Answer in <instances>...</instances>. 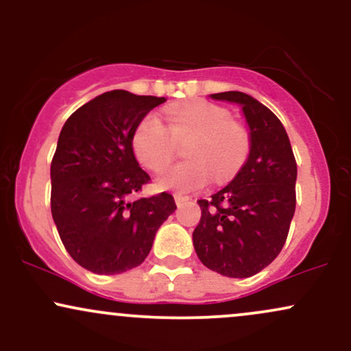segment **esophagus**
Segmentation results:
<instances>
[{"instance_id":"obj_1","label":"esophagus","mask_w":351,"mask_h":351,"mask_svg":"<svg viewBox=\"0 0 351 351\" xmlns=\"http://www.w3.org/2000/svg\"><path fill=\"white\" fill-rule=\"evenodd\" d=\"M175 201H176V206H183V204L188 203L189 198H188V196H183V195H176Z\"/></svg>"}]
</instances>
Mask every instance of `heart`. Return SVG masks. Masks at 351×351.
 Listing matches in <instances>:
<instances>
[{
  "label": "heart",
  "instance_id": "1",
  "mask_svg": "<svg viewBox=\"0 0 351 351\" xmlns=\"http://www.w3.org/2000/svg\"><path fill=\"white\" fill-rule=\"evenodd\" d=\"M168 128L156 115L143 117L132 136V148L140 163L160 173L173 162L178 143L186 162L176 165L158 178L162 188L178 193L196 191L211 180L223 183L247 162L252 148L249 132L232 122L226 108L211 102H195L167 108Z\"/></svg>",
  "mask_w": 351,
  "mask_h": 351
}]
</instances>
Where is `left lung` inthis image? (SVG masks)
I'll list each match as a JSON object with an SVG mask.
<instances>
[{"label": "left lung", "mask_w": 351, "mask_h": 351, "mask_svg": "<svg viewBox=\"0 0 351 351\" xmlns=\"http://www.w3.org/2000/svg\"><path fill=\"white\" fill-rule=\"evenodd\" d=\"M239 104L251 128L252 148L236 178L208 199L193 244L208 269L226 277H251L279 256L295 213L297 163L284 125L243 92L211 94Z\"/></svg>", "instance_id": "8db88e82"}]
</instances>
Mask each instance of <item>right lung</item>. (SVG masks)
Here are the masks:
<instances>
[{
	"label": "right lung",
	"mask_w": 351,
	"mask_h": 351,
	"mask_svg": "<svg viewBox=\"0 0 351 351\" xmlns=\"http://www.w3.org/2000/svg\"><path fill=\"white\" fill-rule=\"evenodd\" d=\"M165 97L110 90L72 114L51 163V213L66 251L87 271L114 276L147 259L176 204L170 193L130 198L150 183L132 148L136 125Z\"/></svg>",
	"instance_id": "right-lung-1"
}]
</instances>
